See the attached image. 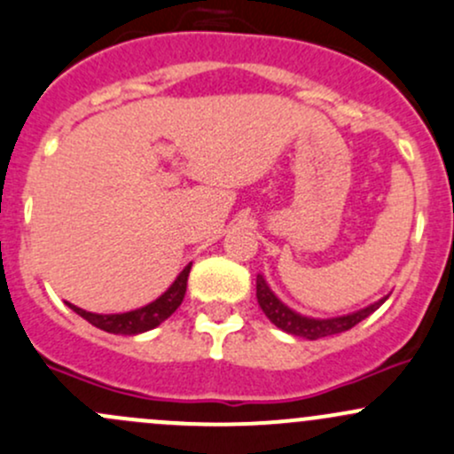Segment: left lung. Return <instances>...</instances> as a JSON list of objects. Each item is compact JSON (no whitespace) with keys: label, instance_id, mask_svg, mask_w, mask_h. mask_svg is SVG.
<instances>
[{"label":"left lung","instance_id":"8db88e82","mask_svg":"<svg viewBox=\"0 0 454 454\" xmlns=\"http://www.w3.org/2000/svg\"><path fill=\"white\" fill-rule=\"evenodd\" d=\"M256 300H259V307L263 309V313L267 315L274 326H278L280 331L289 333L294 337H304V340H319V337H328V335H337V333L350 331L352 326L365 319L367 315H372L380 304L387 300L380 298L379 302L367 304V307L359 309V311H352L348 315H337V317H307V315L295 313L294 309H289L287 304L280 302L278 295L270 289V285L265 283L263 276H256Z\"/></svg>","mask_w":454,"mask_h":454}]
</instances>
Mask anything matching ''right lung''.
<instances>
[{
  "instance_id": "1",
  "label": "right lung",
  "mask_w": 454,
  "mask_h": 454,
  "mask_svg": "<svg viewBox=\"0 0 454 454\" xmlns=\"http://www.w3.org/2000/svg\"><path fill=\"white\" fill-rule=\"evenodd\" d=\"M191 271V263L184 267L178 274V278L167 287L165 294H160L154 302L145 304V307L135 309V311L126 313H90L84 309L75 307V304L67 302V307L71 311H75L80 317L87 319L89 324H93L99 331L113 333V335H141V333L152 331L159 324H163L176 309L180 307L184 298V291H187V278Z\"/></svg>"
}]
</instances>
